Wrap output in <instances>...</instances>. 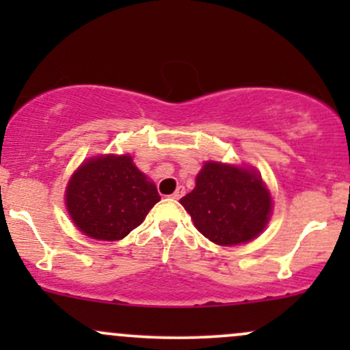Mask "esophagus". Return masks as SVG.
<instances>
[{
	"instance_id": "34e87169",
	"label": "esophagus",
	"mask_w": 350,
	"mask_h": 350,
	"mask_svg": "<svg viewBox=\"0 0 350 350\" xmlns=\"http://www.w3.org/2000/svg\"><path fill=\"white\" fill-rule=\"evenodd\" d=\"M184 194H186V189H184V186H178V189H176L174 194H172L171 198L172 199H180Z\"/></svg>"
}]
</instances>
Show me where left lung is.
<instances>
[{
  "label": "left lung",
  "instance_id": "1",
  "mask_svg": "<svg viewBox=\"0 0 350 350\" xmlns=\"http://www.w3.org/2000/svg\"><path fill=\"white\" fill-rule=\"evenodd\" d=\"M180 204L200 234L222 247L250 242L271 215V196L258 172L217 161L204 163Z\"/></svg>",
  "mask_w": 350,
  "mask_h": 350
}]
</instances>
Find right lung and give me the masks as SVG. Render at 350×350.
I'll return each instance as SVG.
<instances>
[{
	"label": "right lung",
	"mask_w": 350,
	"mask_h": 350,
	"mask_svg": "<svg viewBox=\"0 0 350 350\" xmlns=\"http://www.w3.org/2000/svg\"><path fill=\"white\" fill-rule=\"evenodd\" d=\"M161 198L130 154L95 156L80 164L66 189L75 227L95 240H122Z\"/></svg>",
	"instance_id": "right-lung-1"
}]
</instances>
